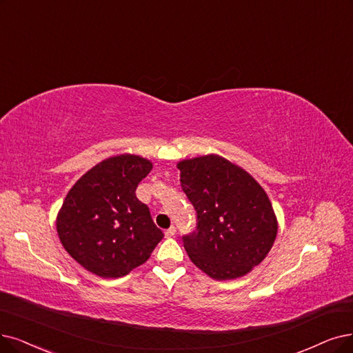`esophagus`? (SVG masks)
Instances as JSON below:
<instances>
[{
    "label": "esophagus",
    "mask_w": 353,
    "mask_h": 353,
    "mask_svg": "<svg viewBox=\"0 0 353 353\" xmlns=\"http://www.w3.org/2000/svg\"><path fill=\"white\" fill-rule=\"evenodd\" d=\"M175 233H176V229L174 228V225H171V228H169V229L165 232V236L169 239V237H174Z\"/></svg>",
    "instance_id": "esophagus-1"
}]
</instances>
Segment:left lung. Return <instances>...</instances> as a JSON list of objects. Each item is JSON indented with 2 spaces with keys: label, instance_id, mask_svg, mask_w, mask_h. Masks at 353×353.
<instances>
[{
  "label": "left lung",
  "instance_id": "1",
  "mask_svg": "<svg viewBox=\"0 0 353 353\" xmlns=\"http://www.w3.org/2000/svg\"><path fill=\"white\" fill-rule=\"evenodd\" d=\"M181 187L196 211V230L182 236L192 263L219 281L249 274L278 232L272 204L245 169L219 154L178 162Z\"/></svg>",
  "mask_w": 353,
  "mask_h": 353
}]
</instances>
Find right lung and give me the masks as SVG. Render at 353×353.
<instances>
[{"label": "right lung", "mask_w": 353, "mask_h": 353, "mask_svg": "<svg viewBox=\"0 0 353 353\" xmlns=\"http://www.w3.org/2000/svg\"><path fill=\"white\" fill-rule=\"evenodd\" d=\"M152 162L137 154L108 158L83 174L69 190L56 217L65 250L87 271L120 278L145 263L163 233L136 188Z\"/></svg>", "instance_id": "add662e5"}]
</instances>
